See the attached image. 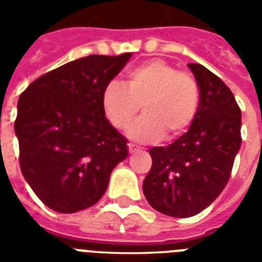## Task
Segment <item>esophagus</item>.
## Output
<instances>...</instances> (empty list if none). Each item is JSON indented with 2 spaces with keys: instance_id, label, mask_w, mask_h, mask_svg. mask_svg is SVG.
Wrapping results in <instances>:
<instances>
[{
  "instance_id": "34e87169",
  "label": "esophagus",
  "mask_w": 262,
  "mask_h": 262,
  "mask_svg": "<svg viewBox=\"0 0 262 262\" xmlns=\"http://www.w3.org/2000/svg\"><path fill=\"white\" fill-rule=\"evenodd\" d=\"M127 146H128V152H129V154H133V152H135L137 149H138V146L134 145V144H131V142H129Z\"/></svg>"
}]
</instances>
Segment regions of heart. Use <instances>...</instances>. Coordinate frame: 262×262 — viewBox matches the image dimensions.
<instances>
[{
	"mask_svg": "<svg viewBox=\"0 0 262 262\" xmlns=\"http://www.w3.org/2000/svg\"><path fill=\"white\" fill-rule=\"evenodd\" d=\"M200 93L192 73L162 59H151L129 69L125 84L110 81L101 104L107 120L120 131L127 129L142 107L144 116L129 129L140 142H154L165 135L173 140L185 134L199 110Z\"/></svg>",
	"mask_w": 262,
	"mask_h": 262,
	"instance_id": "heart-1",
	"label": "heart"
}]
</instances>
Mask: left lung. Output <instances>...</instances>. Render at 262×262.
I'll list each match as a JSON object with an SVG mask.
<instances>
[{
  "mask_svg": "<svg viewBox=\"0 0 262 262\" xmlns=\"http://www.w3.org/2000/svg\"><path fill=\"white\" fill-rule=\"evenodd\" d=\"M193 72L200 100L189 131L168 146L149 149L142 185L148 203L172 217H190L213 203L231 175L241 145V111L224 81L199 63Z\"/></svg>",
  "mask_w": 262,
  "mask_h": 262,
  "instance_id": "obj_1",
  "label": "left lung"
}]
</instances>
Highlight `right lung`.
Masks as SVG:
<instances>
[{
	"mask_svg": "<svg viewBox=\"0 0 262 262\" xmlns=\"http://www.w3.org/2000/svg\"><path fill=\"white\" fill-rule=\"evenodd\" d=\"M133 53L90 55L38 77L18 100L15 134L25 181L48 207L75 213L96 205L127 140L105 118L104 87Z\"/></svg>",
	"mask_w": 262,
	"mask_h": 262,
	"instance_id": "obj_1",
	"label": "right lung"
}]
</instances>
